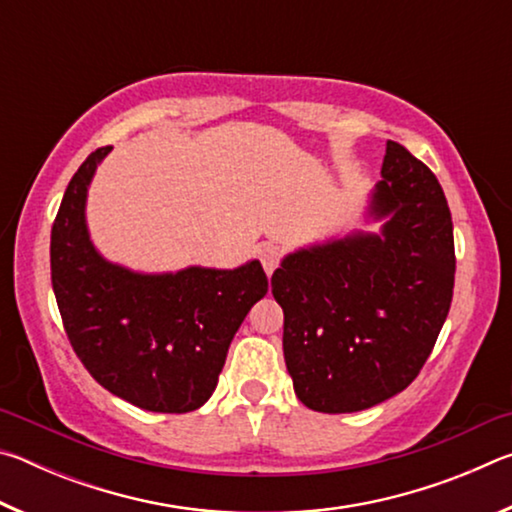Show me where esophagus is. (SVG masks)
I'll return each mask as SVG.
<instances>
[{"label": "esophagus", "mask_w": 512, "mask_h": 512, "mask_svg": "<svg viewBox=\"0 0 512 512\" xmlns=\"http://www.w3.org/2000/svg\"><path fill=\"white\" fill-rule=\"evenodd\" d=\"M259 262H262L266 275H273V271L282 262V248L277 244H264L259 248Z\"/></svg>", "instance_id": "1"}]
</instances>
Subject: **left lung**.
Returning a JSON list of instances; mask_svg holds the SVG:
<instances>
[{
    "label": "left lung",
    "instance_id": "1",
    "mask_svg": "<svg viewBox=\"0 0 512 512\" xmlns=\"http://www.w3.org/2000/svg\"><path fill=\"white\" fill-rule=\"evenodd\" d=\"M370 214L381 235L302 248L271 277L298 400L354 413L402 393L436 345L454 293V225L427 164L386 142Z\"/></svg>",
    "mask_w": 512,
    "mask_h": 512
}]
</instances>
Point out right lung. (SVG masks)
<instances>
[{
	"mask_svg": "<svg viewBox=\"0 0 512 512\" xmlns=\"http://www.w3.org/2000/svg\"><path fill=\"white\" fill-rule=\"evenodd\" d=\"M108 153L101 146L74 173L51 228V284L67 339L112 395L144 411H196L214 393L232 336L266 296V273L257 259L235 271L162 275L106 262L88 235L85 196Z\"/></svg>",
	"mask_w": 512,
	"mask_h": 512,
	"instance_id": "1",
	"label": "right lung"
}]
</instances>
